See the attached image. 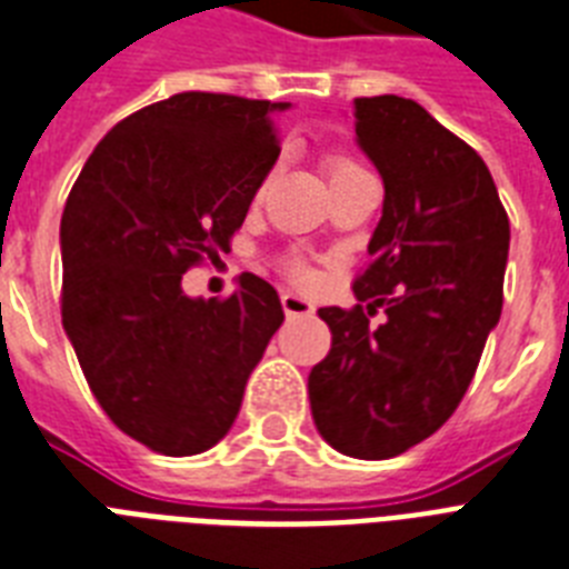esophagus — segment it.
<instances>
[{
  "label": "esophagus",
  "instance_id": "1",
  "mask_svg": "<svg viewBox=\"0 0 569 569\" xmlns=\"http://www.w3.org/2000/svg\"><path fill=\"white\" fill-rule=\"evenodd\" d=\"M281 308H284V313H288L290 319L311 317V313L317 311L311 299H305V296H299V293H281Z\"/></svg>",
  "mask_w": 569,
  "mask_h": 569
}]
</instances>
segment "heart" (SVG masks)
<instances>
[{
	"label": "heart",
	"instance_id": "b5f03b06",
	"mask_svg": "<svg viewBox=\"0 0 569 569\" xmlns=\"http://www.w3.org/2000/svg\"><path fill=\"white\" fill-rule=\"evenodd\" d=\"M360 171H363V168H360L351 157H346V153H328L326 157V173H328V182H331V186L340 180H346V177H355V173H360ZM290 273L302 276L305 267L299 264V261H290Z\"/></svg>",
	"mask_w": 569,
	"mask_h": 569
}]
</instances>
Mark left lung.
<instances>
[{"label": "left lung", "mask_w": 569, "mask_h": 569, "mask_svg": "<svg viewBox=\"0 0 569 569\" xmlns=\"http://www.w3.org/2000/svg\"><path fill=\"white\" fill-rule=\"evenodd\" d=\"M355 133L383 180V214L358 305L319 308L331 351L308 396L331 448L389 459L433 436L477 372L503 308L509 218L480 153L410 98H355Z\"/></svg>", "instance_id": "obj_1"}]
</instances>
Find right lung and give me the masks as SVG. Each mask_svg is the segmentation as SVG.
Listing matches in <instances>:
<instances>
[{
	"label": "right lung",
	"mask_w": 569,
	"mask_h": 569,
	"mask_svg": "<svg viewBox=\"0 0 569 569\" xmlns=\"http://www.w3.org/2000/svg\"><path fill=\"white\" fill-rule=\"evenodd\" d=\"M290 104L180 92L98 142L63 218V328L112 425L166 457L229 433L247 378L284 311L243 273L227 299H191L182 273L229 252L279 159Z\"/></svg>",
	"instance_id": "1"
}]
</instances>
